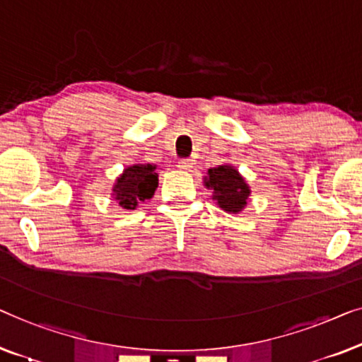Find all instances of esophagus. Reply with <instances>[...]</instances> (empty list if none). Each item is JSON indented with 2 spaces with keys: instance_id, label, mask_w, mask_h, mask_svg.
I'll use <instances>...</instances> for the list:
<instances>
[{
  "instance_id": "obj_1",
  "label": "esophagus",
  "mask_w": 362,
  "mask_h": 362,
  "mask_svg": "<svg viewBox=\"0 0 362 362\" xmlns=\"http://www.w3.org/2000/svg\"><path fill=\"white\" fill-rule=\"evenodd\" d=\"M193 167V162L190 159H182L179 160V169L182 170H190Z\"/></svg>"
}]
</instances>
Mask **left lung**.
<instances>
[{"instance_id":"1","label":"left lung","mask_w":362,"mask_h":362,"mask_svg":"<svg viewBox=\"0 0 362 362\" xmlns=\"http://www.w3.org/2000/svg\"><path fill=\"white\" fill-rule=\"evenodd\" d=\"M205 185L213 188V200L228 213H239L249 197L247 183L233 165H218L208 170Z\"/></svg>"}]
</instances>
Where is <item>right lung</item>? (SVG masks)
I'll return each instance as SVG.
<instances>
[{
  "label": "right lung",
  "mask_w": 362,
  "mask_h": 362,
  "mask_svg": "<svg viewBox=\"0 0 362 362\" xmlns=\"http://www.w3.org/2000/svg\"><path fill=\"white\" fill-rule=\"evenodd\" d=\"M157 185H159V175L156 172V165H131L124 169L123 175L115 183V200L126 210H134L137 203L152 198Z\"/></svg>",
  "instance_id": "1"
}]
</instances>
